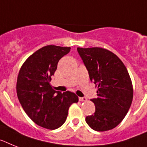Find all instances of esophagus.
Returning <instances> with one entry per match:
<instances>
[{
	"instance_id": "34e87169",
	"label": "esophagus",
	"mask_w": 147,
	"mask_h": 147,
	"mask_svg": "<svg viewBox=\"0 0 147 147\" xmlns=\"http://www.w3.org/2000/svg\"><path fill=\"white\" fill-rule=\"evenodd\" d=\"M78 100L80 101H87V98L84 97V96H83V97H78Z\"/></svg>"
}]
</instances>
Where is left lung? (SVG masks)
Wrapping results in <instances>:
<instances>
[{
	"label": "left lung",
	"instance_id": "left-lung-1",
	"mask_svg": "<svg viewBox=\"0 0 147 147\" xmlns=\"http://www.w3.org/2000/svg\"><path fill=\"white\" fill-rule=\"evenodd\" d=\"M77 51L90 81L98 88L97 97L91 100L95 113L86 117V122L97 131L113 129L123 120L133 100L128 71L121 59L108 50L78 47Z\"/></svg>",
	"mask_w": 147,
	"mask_h": 147
}]
</instances>
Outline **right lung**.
I'll use <instances>...</instances> for the list:
<instances>
[{"mask_svg":"<svg viewBox=\"0 0 147 147\" xmlns=\"http://www.w3.org/2000/svg\"><path fill=\"white\" fill-rule=\"evenodd\" d=\"M69 51L70 47H44L26 59L19 72L16 92L20 104L34 123L47 129L62 126L69 107L78 101L74 93L56 91L50 83L59 60Z\"/></svg>","mask_w":147,"mask_h":147,"instance_id":"add662e5","label":"right lung"}]
</instances>
